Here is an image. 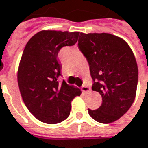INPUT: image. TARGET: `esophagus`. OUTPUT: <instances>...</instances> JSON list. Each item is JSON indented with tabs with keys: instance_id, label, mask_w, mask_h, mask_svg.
<instances>
[{
	"instance_id": "obj_1",
	"label": "esophagus",
	"mask_w": 148,
	"mask_h": 148,
	"mask_svg": "<svg viewBox=\"0 0 148 148\" xmlns=\"http://www.w3.org/2000/svg\"><path fill=\"white\" fill-rule=\"evenodd\" d=\"M82 90L83 92H89L90 90V87H89L88 86H86V85H83L82 86Z\"/></svg>"
}]
</instances>
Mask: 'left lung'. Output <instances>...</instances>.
I'll return each instance as SVG.
<instances>
[{"mask_svg":"<svg viewBox=\"0 0 148 148\" xmlns=\"http://www.w3.org/2000/svg\"><path fill=\"white\" fill-rule=\"evenodd\" d=\"M78 47L89 63L92 90L102 97L101 105L88 109L89 114L99 123L114 122L136 96L138 69L134 53L123 38L106 33H81Z\"/></svg>","mask_w":148,"mask_h":148,"instance_id":"obj_1","label":"left lung"}]
</instances>
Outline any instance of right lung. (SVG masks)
<instances>
[{"mask_svg":"<svg viewBox=\"0 0 148 148\" xmlns=\"http://www.w3.org/2000/svg\"><path fill=\"white\" fill-rule=\"evenodd\" d=\"M79 32L42 30L26 43L18 69V85L23 101L41 122L55 124L70 114L71 102L82 91L63 81L58 82L62 66L60 49L77 42Z\"/></svg>","mask_w":148,"mask_h":148,"instance_id":"obj_1","label":"right lung"}]
</instances>
